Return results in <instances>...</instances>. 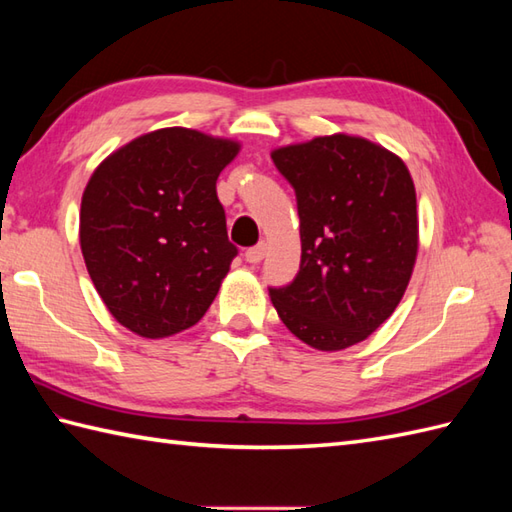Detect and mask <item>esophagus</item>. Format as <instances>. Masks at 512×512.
<instances>
[{"instance_id":"obj_1","label":"esophagus","mask_w":512,"mask_h":512,"mask_svg":"<svg viewBox=\"0 0 512 512\" xmlns=\"http://www.w3.org/2000/svg\"><path fill=\"white\" fill-rule=\"evenodd\" d=\"M264 255H266V244H264V242L253 246V248H248L246 253H244L248 264H259V262H262V259H264Z\"/></svg>"}]
</instances>
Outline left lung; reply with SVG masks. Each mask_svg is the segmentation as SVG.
Returning <instances> with one entry per match:
<instances>
[{
	"instance_id": "1",
	"label": "left lung",
	"mask_w": 512,
	"mask_h": 512,
	"mask_svg": "<svg viewBox=\"0 0 512 512\" xmlns=\"http://www.w3.org/2000/svg\"><path fill=\"white\" fill-rule=\"evenodd\" d=\"M297 195L301 266L270 288L286 328L314 350L365 341L396 310L418 255L416 189L405 162L361 136H317L273 154Z\"/></svg>"
}]
</instances>
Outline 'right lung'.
<instances>
[{
    "label": "right lung",
    "mask_w": 512,
    "mask_h": 512,
    "mask_svg": "<svg viewBox=\"0 0 512 512\" xmlns=\"http://www.w3.org/2000/svg\"><path fill=\"white\" fill-rule=\"evenodd\" d=\"M239 143L187 127L134 138L107 156L81 200V253L112 317L165 339L209 310L237 248L215 182Z\"/></svg>",
    "instance_id": "obj_1"
}]
</instances>
